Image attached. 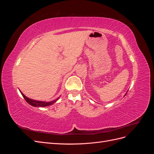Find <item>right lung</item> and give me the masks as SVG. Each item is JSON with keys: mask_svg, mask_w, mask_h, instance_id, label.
Masks as SVG:
<instances>
[{"mask_svg": "<svg viewBox=\"0 0 154 154\" xmlns=\"http://www.w3.org/2000/svg\"><path fill=\"white\" fill-rule=\"evenodd\" d=\"M21 94L22 95V96L24 97V98L26 100V101L28 103L29 105L33 106H42V107H44V106H49V105H52L53 103H55L56 101H57L59 97H58V98L57 100H55L54 101H50V102H44V101H35V100H32L31 99H29L28 98V97H27L24 94H22V93L21 92Z\"/></svg>", "mask_w": 154, "mask_h": 154, "instance_id": "right-lung-1", "label": "right lung"}]
</instances>
